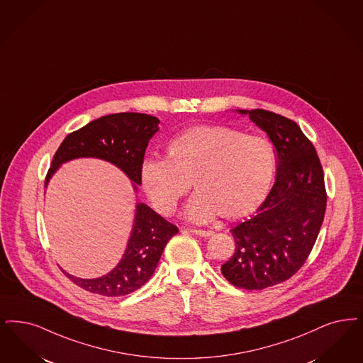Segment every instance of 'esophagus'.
Wrapping results in <instances>:
<instances>
[{
  "instance_id": "esophagus-1",
  "label": "esophagus",
  "mask_w": 363,
  "mask_h": 363,
  "mask_svg": "<svg viewBox=\"0 0 363 363\" xmlns=\"http://www.w3.org/2000/svg\"><path fill=\"white\" fill-rule=\"evenodd\" d=\"M190 233H194L197 236H201V238H209L213 235L212 231H205V230H190Z\"/></svg>"
}]
</instances>
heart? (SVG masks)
Here are the masks:
<instances>
[{"instance_id": "1", "label": "heart", "mask_w": 363, "mask_h": 363, "mask_svg": "<svg viewBox=\"0 0 363 363\" xmlns=\"http://www.w3.org/2000/svg\"><path fill=\"white\" fill-rule=\"evenodd\" d=\"M276 173V152L261 135L228 127H196L174 138L169 158H145L140 179L148 200L163 215L173 213L191 186L185 215L209 223L221 215L246 218L261 205Z\"/></svg>"}]
</instances>
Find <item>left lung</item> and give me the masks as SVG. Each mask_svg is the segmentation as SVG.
Returning a JSON list of instances; mask_svg holds the SVG:
<instances>
[{
  "label": "left lung",
  "mask_w": 363,
  "mask_h": 363,
  "mask_svg": "<svg viewBox=\"0 0 363 363\" xmlns=\"http://www.w3.org/2000/svg\"><path fill=\"white\" fill-rule=\"evenodd\" d=\"M276 147V182L255 216L231 230L233 258L221 273L233 285L261 290L281 284L304 264L318 239L327 194L318 152L300 127L263 109H236Z\"/></svg>",
  "instance_id": "left-lung-1"
}]
</instances>
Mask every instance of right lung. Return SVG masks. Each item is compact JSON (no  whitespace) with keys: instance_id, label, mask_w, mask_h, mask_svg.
<instances>
[{"instance_id":"1","label":"right lung","mask_w":363,"mask_h":363,"mask_svg":"<svg viewBox=\"0 0 363 363\" xmlns=\"http://www.w3.org/2000/svg\"><path fill=\"white\" fill-rule=\"evenodd\" d=\"M160 118L145 113H115L67 135L54 155L45 188L59 167L78 158H96L116 166L132 182L133 191L142 184L140 167L150 139L160 130ZM178 233L172 223L148 205L136 203L127 248L109 273L99 278H78L62 270L79 288L105 297H121L142 288L154 274L167 242Z\"/></svg>"}]
</instances>
